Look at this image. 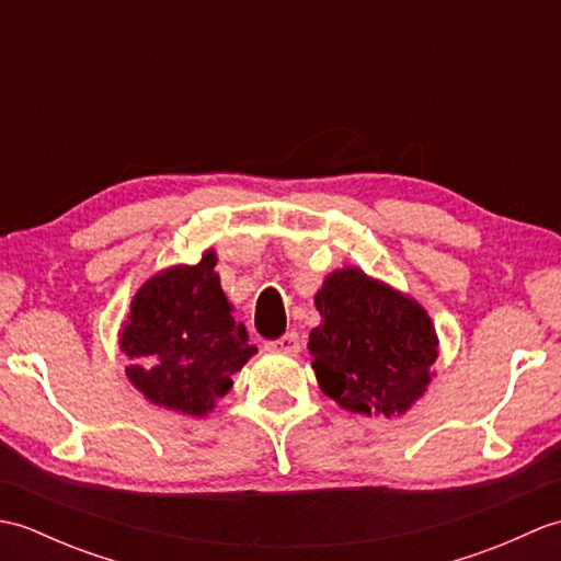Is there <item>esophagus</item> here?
Listing matches in <instances>:
<instances>
[{"label":"esophagus","mask_w":561,"mask_h":561,"mask_svg":"<svg viewBox=\"0 0 561 561\" xmlns=\"http://www.w3.org/2000/svg\"><path fill=\"white\" fill-rule=\"evenodd\" d=\"M267 352H277V354H296L301 350L299 344V335L296 332H287V335H282L279 340H272L265 344Z\"/></svg>","instance_id":"1"}]
</instances>
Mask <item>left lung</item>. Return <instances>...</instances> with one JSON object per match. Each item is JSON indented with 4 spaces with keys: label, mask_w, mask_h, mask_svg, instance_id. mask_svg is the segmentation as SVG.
Masks as SVG:
<instances>
[{
    "label": "left lung",
    "mask_w": 561,
    "mask_h": 561,
    "mask_svg": "<svg viewBox=\"0 0 561 561\" xmlns=\"http://www.w3.org/2000/svg\"><path fill=\"white\" fill-rule=\"evenodd\" d=\"M316 308L323 323L308 335L311 366L340 408L390 420L424 396L438 337L412 296L359 267H342L325 277Z\"/></svg>",
    "instance_id": "8db88e82"
}]
</instances>
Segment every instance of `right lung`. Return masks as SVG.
Wrapping results in <instances>:
<instances>
[{
    "label": "right lung",
    "mask_w": 561,
    "mask_h": 561,
    "mask_svg": "<svg viewBox=\"0 0 561 561\" xmlns=\"http://www.w3.org/2000/svg\"><path fill=\"white\" fill-rule=\"evenodd\" d=\"M217 253L205 250L197 265H173L153 274L129 304L121 350L141 396L159 408L205 416L231 390V376L257 352L236 323L221 289Z\"/></svg>",
    "instance_id": "1"
}]
</instances>
